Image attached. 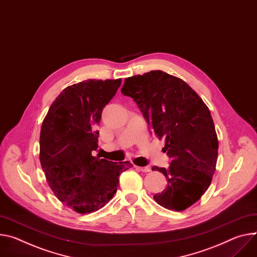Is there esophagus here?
I'll return each instance as SVG.
<instances>
[{
  "mask_svg": "<svg viewBox=\"0 0 257 257\" xmlns=\"http://www.w3.org/2000/svg\"><path fill=\"white\" fill-rule=\"evenodd\" d=\"M139 171H143V172H150L151 171V168L150 167H138V166H135Z\"/></svg>",
  "mask_w": 257,
  "mask_h": 257,
  "instance_id": "1",
  "label": "esophagus"
}]
</instances>
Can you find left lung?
<instances>
[{
    "label": "left lung",
    "mask_w": 257,
    "mask_h": 257,
    "mask_svg": "<svg viewBox=\"0 0 257 257\" xmlns=\"http://www.w3.org/2000/svg\"><path fill=\"white\" fill-rule=\"evenodd\" d=\"M121 91L136 101L153 133L165 139L163 151L171 158L167 169L153 167L167 179L155 201L185 210L208 190L216 169L218 138L208 106L184 81L162 71L126 78Z\"/></svg>",
    "instance_id": "1"
}]
</instances>
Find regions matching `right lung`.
<instances>
[{
    "mask_svg": "<svg viewBox=\"0 0 257 257\" xmlns=\"http://www.w3.org/2000/svg\"><path fill=\"white\" fill-rule=\"evenodd\" d=\"M121 79H89L68 86L51 104L42 123L40 162L55 197L77 213L97 211L113 197L119 176L132 167L93 156L103 107Z\"/></svg>",
    "mask_w": 257,
    "mask_h": 257,
    "instance_id": "add662e5",
    "label": "right lung"
}]
</instances>
